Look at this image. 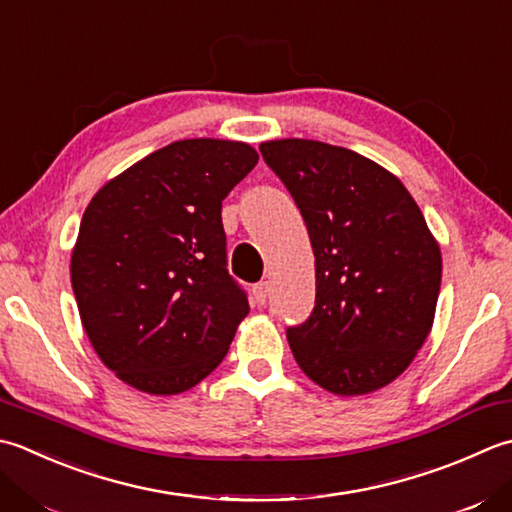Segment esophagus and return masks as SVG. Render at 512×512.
<instances>
[{"label":"esophagus","mask_w":512,"mask_h":512,"mask_svg":"<svg viewBox=\"0 0 512 512\" xmlns=\"http://www.w3.org/2000/svg\"><path fill=\"white\" fill-rule=\"evenodd\" d=\"M268 290H270L268 282H259V284L253 286V302H255L257 306H264V304H266Z\"/></svg>","instance_id":"34e87169"}]
</instances>
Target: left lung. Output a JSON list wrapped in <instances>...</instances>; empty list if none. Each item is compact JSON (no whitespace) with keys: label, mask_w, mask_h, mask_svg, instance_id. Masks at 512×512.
I'll use <instances>...</instances> for the list:
<instances>
[{"label":"left lung","mask_w":512,"mask_h":512,"mask_svg":"<svg viewBox=\"0 0 512 512\" xmlns=\"http://www.w3.org/2000/svg\"><path fill=\"white\" fill-rule=\"evenodd\" d=\"M302 213L315 308L286 330L299 368L328 393L366 395L413 362L433 328L442 253L406 186L368 157L313 139L259 146Z\"/></svg>","instance_id":"1"}]
</instances>
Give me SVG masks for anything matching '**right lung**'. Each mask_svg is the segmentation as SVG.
<instances>
[{"instance_id": "obj_1", "label": "right lung", "mask_w": 512, "mask_h": 512, "mask_svg": "<svg viewBox=\"0 0 512 512\" xmlns=\"http://www.w3.org/2000/svg\"><path fill=\"white\" fill-rule=\"evenodd\" d=\"M257 159L244 142L182 139L90 199L70 282L95 353L128 386L184 393L226 357L250 308L226 268L222 202Z\"/></svg>"}]
</instances>
